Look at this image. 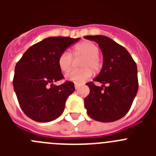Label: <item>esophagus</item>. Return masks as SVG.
<instances>
[{"instance_id": "obj_1", "label": "esophagus", "mask_w": 156, "mask_h": 156, "mask_svg": "<svg viewBox=\"0 0 156 156\" xmlns=\"http://www.w3.org/2000/svg\"><path fill=\"white\" fill-rule=\"evenodd\" d=\"M79 87H80V84H76V83H75V88H76V89H78Z\"/></svg>"}]
</instances>
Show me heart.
<instances>
[{
	"label": "heart",
	"instance_id": "b5f03b06",
	"mask_svg": "<svg viewBox=\"0 0 156 156\" xmlns=\"http://www.w3.org/2000/svg\"><path fill=\"white\" fill-rule=\"evenodd\" d=\"M74 58H82L79 63L82 69L73 70L66 75L67 80L76 83H82L87 80L92 75V71L98 73L101 67V62L99 58V48L91 41H85L76 45L73 50ZM73 58L71 53L63 51L58 57V64L63 73L69 71L73 66Z\"/></svg>",
	"mask_w": 156,
	"mask_h": 156
}]
</instances>
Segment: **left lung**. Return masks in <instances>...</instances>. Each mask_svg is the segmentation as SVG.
Instances as JSON below:
<instances>
[{"label":"left lung","instance_id":"obj_1","mask_svg":"<svg viewBox=\"0 0 156 156\" xmlns=\"http://www.w3.org/2000/svg\"><path fill=\"white\" fill-rule=\"evenodd\" d=\"M84 38L97 42L103 55L102 69L94 80L102 85L87 83L90 88V94L84 98L87 114L100 122L118 120L129 112L137 94V65L126 48L109 37L96 35Z\"/></svg>","mask_w":156,"mask_h":156}]
</instances>
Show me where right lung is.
<instances>
[{
	"label": "right lung",
	"mask_w": 156,
	"mask_h": 156,
	"mask_svg": "<svg viewBox=\"0 0 156 156\" xmlns=\"http://www.w3.org/2000/svg\"><path fill=\"white\" fill-rule=\"evenodd\" d=\"M80 38L51 37L37 43L23 54L15 68L14 90L22 110L33 120L50 122L62 114L66 99L75 90L73 83H53L64 78L58 60Z\"/></svg>",
	"instance_id": "obj_1"
}]
</instances>
